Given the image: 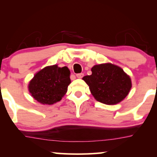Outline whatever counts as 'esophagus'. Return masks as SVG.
I'll list each match as a JSON object with an SVG mask.
<instances>
[{
    "instance_id": "obj_1",
    "label": "esophagus",
    "mask_w": 157,
    "mask_h": 157,
    "mask_svg": "<svg viewBox=\"0 0 157 157\" xmlns=\"http://www.w3.org/2000/svg\"><path fill=\"white\" fill-rule=\"evenodd\" d=\"M83 76V74H82V73H81V74H76V77H77V78H81Z\"/></svg>"
}]
</instances>
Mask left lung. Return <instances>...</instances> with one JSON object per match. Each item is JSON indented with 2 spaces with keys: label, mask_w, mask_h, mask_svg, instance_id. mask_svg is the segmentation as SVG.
<instances>
[{
  "label": "left lung",
  "mask_w": 157,
  "mask_h": 157,
  "mask_svg": "<svg viewBox=\"0 0 157 157\" xmlns=\"http://www.w3.org/2000/svg\"><path fill=\"white\" fill-rule=\"evenodd\" d=\"M92 74L83 80L89 86L98 101L112 105L121 101L128 95L132 81L122 68L111 63L99 64L91 68Z\"/></svg>",
  "instance_id": "left-lung-1"
}]
</instances>
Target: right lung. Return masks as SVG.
I'll return each instance as SVG.
<instances>
[{"label":"right lung","instance_id":"right-lung-1","mask_svg":"<svg viewBox=\"0 0 157 157\" xmlns=\"http://www.w3.org/2000/svg\"><path fill=\"white\" fill-rule=\"evenodd\" d=\"M70 71L66 66H47L30 81L29 89L33 97L43 104H53L65 95L70 84Z\"/></svg>","mask_w":157,"mask_h":157}]
</instances>
